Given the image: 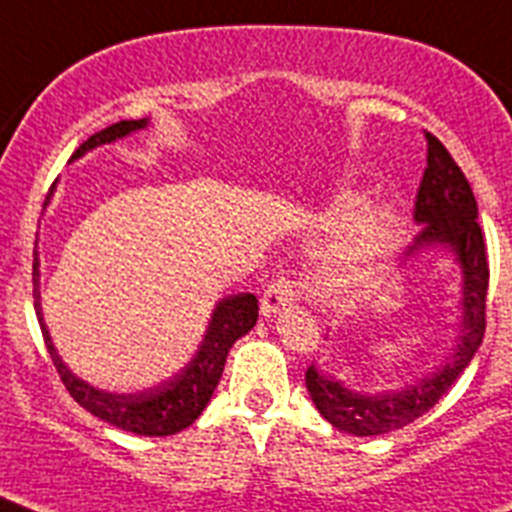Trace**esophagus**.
Masks as SVG:
<instances>
[{
  "label": "esophagus",
  "instance_id": "obj_1",
  "mask_svg": "<svg viewBox=\"0 0 512 512\" xmlns=\"http://www.w3.org/2000/svg\"><path fill=\"white\" fill-rule=\"evenodd\" d=\"M292 297H295V282L279 274L277 279H271L264 297H261V312H264V315H274V312L282 310L284 305H289Z\"/></svg>",
  "mask_w": 512,
  "mask_h": 512
}]
</instances>
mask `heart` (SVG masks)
Segmentation results:
<instances>
[{
  "label": "heart",
  "mask_w": 512,
  "mask_h": 512,
  "mask_svg": "<svg viewBox=\"0 0 512 512\" xmlns=\"http://www.w3.org/2000/svg\"><path fill=\"white\" fill-rule=\"evenodd\" d=\"M382 228V217H374V220H369V225H366L364 233L356 241L346 243V246L330 253L323 264V282L333 289H346L348 284L354 282L359 277L361 266H364L366 253L372 251L374 238L382 233Z\"/></svg>",
  "instance_id": "b5f03b06"
}]
</instances>
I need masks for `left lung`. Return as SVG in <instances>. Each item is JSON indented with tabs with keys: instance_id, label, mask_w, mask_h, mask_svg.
<instances>
[{
	"instance_id": "left-lung-1",
	"label": "left lung",
	"mask_w": 512,
	"mask_h": 512,
	"mask_svg": "<svg viewBox=\"0 0 512 512\" xmlns=\"http://www.w3.org/2000/svg\"><path fill=\"white\" fill-rule=\"evenodd\" d=\"M425 140H428V166L415 197V220L423 223V228L405 256L431 243H446L454 248L464 271L461 333L454 351L438 372L420 379L408 390L390 392V395H356L333 377L320 374L315 366H307L305 384L315 408L338 431L354 436H379V433L397 431L428 413L467 369L485 338L490 264H487L485 233L477 220V200L467 176L441 140L433 133H425Z\"/></svg>"
}]
</instances>
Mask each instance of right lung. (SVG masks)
Here are the masks:
<instances>
[{"label":"right lung","instance_id":"1","mask_svg":"<svg viewBox=\"0 0 512 512\" xmlns=\"http://www.w3.org/2000/svg\"><path fill=\"white\" fill-rule=\"evenodd\" d=\"M146 125V120H120L110 128L99 130V133L89 135L84 143L74 151V156H81L89 148L99 146V143H110V140L122 138V135L133 133ZM48 200V197H45ZM33 297H35V312H38L40 330H43L45 346L51 354L53 366H56L58 377H61L63 387L69 390V395L79 402L81 408H87L89 413L97 415L99 420L117 425L122 431L138 433V436H171V433L184 431L187 425L200 418L205 405L210 402L212 392H215L217 382L223 377V366L228 359V351L241 336H246L248 330L256 325L259 318V300L248 292L241 295L225 297L217 310L212 312L210 328H207L205 343L200 346L192 364L184 369L179 377L171 382L161 384L156 390L135 392V395H110V392L94 390L87 382L76 379L74 374L63 366L58 359L56 348H53L51 336L45 330L43 318H40V292H38V253L33 261Z\"/></svg>","mask_w":512,"mask_h":512}]
</instances>
